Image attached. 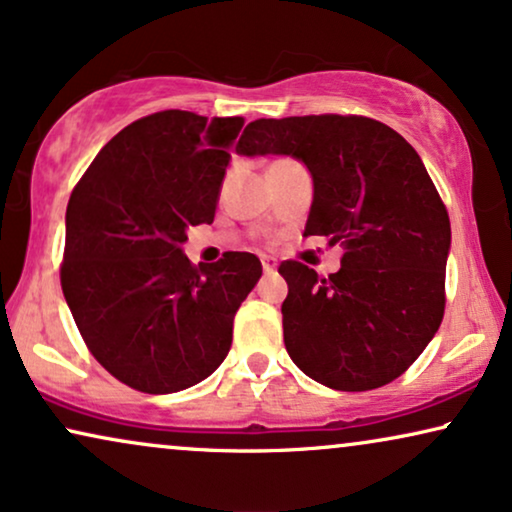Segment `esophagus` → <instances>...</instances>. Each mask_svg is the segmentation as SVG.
<instances>
[{
    "label": "esophagus",
    "mask_w": 512,
    "mask_h": 512,
    "mask_svg": "<svg viewBox=\"0 0 512 512\" xmlns=\"http://www.w3.org/2000/svg\"><path fill=\"white\" fill-rule=\"evenodd\" d=\"M262 269H264V274H274V271H276L274 257H262Z\"/></svg>",
    "instance_id": "1"
}]
</instances>
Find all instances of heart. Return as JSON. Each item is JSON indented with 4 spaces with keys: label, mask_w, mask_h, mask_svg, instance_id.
Segmentation results:
<instances>
[{
    "label": "heart",
    "mask_w": 512,
    "mask_h": 512,
    "mask_svg": "<svg viewBox=\"0 0 512 512\" xmlns=\"http://www.w3.org/2000/svg\"><path fill=\"white\" fill-rule=\"evenodd\" d=\"M278 161H281V159H278Z\"/></svg>",
    "instance_id": "obj_1"
}]
</instances>
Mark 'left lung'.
Here are the masks:
<instances>
[{"label":"left lung","mask_w":512,"mask_h":512,"mask_svg":"<svg viewBox=\"0 0 512 512\" xmlns=\"http://www.w3.org/2000/svg\"><path fill=\"white\" fill-rule=\"evenodd\" d=\"M241 154H292L313 175L306 234L344 248L327 278L297 260L283 339L306 377L337 391L391 384L421 356L445 313L449 215L403 135L358 114L257 119Z\"/></svg>","instance_id":"8db88e82"}]
</instances>
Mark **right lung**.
Returning a JSON list of instances; mask_svg holds the SVG:
<instances>
[{
	"mask_svg": "<svg viewBox=\"0 0 512 512\" xmlns=\"http://www.w3.org/2000/svg\"><path fill=\"white\" fill-rule=\"evenodd\" d=\"M243 124L185 109L149 114L114 135L72 189L63 295L93 358L135 391L175 393L210 377L260 281L250 252L196 267L180 248L189 227L213 222Z\"/></svg>",
	"mask_w": 512,
	"mask_h": 512,
	"instance_id": "obj_1",
	"label": "right lung"
}]
</instances>
